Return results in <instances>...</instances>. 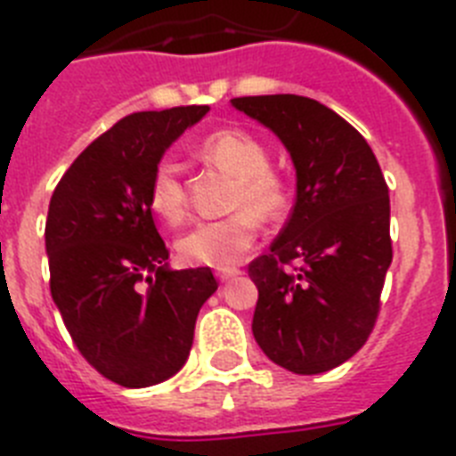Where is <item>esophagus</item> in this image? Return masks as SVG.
I'll return each instance as SVG.
<instances>
[{
  "label": "esophagus",
  "instance_id": "1",
  "mask_svg": "<svg viewBox=\"0 0 456 456\" xmlns=\"http://www.w3.org/2000/svg\"><path fill=\"white\" fill-rule=\"evenodd\" d=\"M239 273V268H223V271H217V277H220V282H229V280H233Z\"/></svg>",
  "mask_w": 456,
  "mask_h": 456
}]
</instances>
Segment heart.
Masks as SVG:
<instances>
[{
  "label": "heart",
  "instance_id": "obj_1",
  "mask_svg": "<svg viewBox=\"0 0 456 456\" xmlns=\"http://www.w3.org/2000/svg\"><path fill=\"white\" fill-rule=\"evenodd\" d=\"M197 156L206 165L223 169L236 179L229 197V208L236 213L223 220L195 224L181 236L176 250L188 264L229 268L255 243V216L271 223L282 216L289 201L287 183L271 169L266 146L248 130L224 128L206 134L197 144ZM146 201L165 223L179 224L185 217L188 192L179 167L172 160H160L153 167Z\"/></svg>",
  "mask_w": 456,
  "mask_h": 456
}]
</instances>
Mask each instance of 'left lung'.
<instances>
[{
  "instance_id": "1",
  "label": "left lung",
  "mask_w": 456,
  "mask_h": 456,
  "mask_svg": "<svg viewBox=\"0 0 456 456\" xmlns=\"http://www.w3.org/2000/svg\"><path fill=\"white\" fill-rule=\"evenodd\" d=\"M284 142L296 204L248 273L259 289L252 332L294 374H322L362 348L381 312L393 261L387 183L365 137L338 112L296 94L232 98Z\"/></svg>"
}]
</instances>
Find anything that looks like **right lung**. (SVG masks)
<instances>
[{"label":"right lung","mask_w":456,"mask_h":456,"mask_svg":"<svg viewBox=\"0 0 456 456\" xmlns=\"http://www.w3.org/2000/svg\"><path fill=\"white\" fill-rule=\"evenodd\" d=\"M206 112L128 114L75 158L50 200L45 250L63 326L82 358L124 387L156 386L185 365L217 289L208 266L167 271L146 201L165 149Z\"/></svg>","instance_id":"obj_1"}]
</instances>
